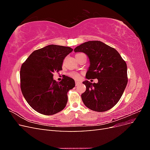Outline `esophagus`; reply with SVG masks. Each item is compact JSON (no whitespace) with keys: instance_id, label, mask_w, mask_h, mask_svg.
I'll list each match as a JSON object with an SVG mask.
<instances>
[{"instance_id":"1","label":"esophagus","mask_w":150,"mask_h":150,"mask_svg":"<svg viewBox=\"0 0 150 150\" xmlns=\"http://www.w3.org/2000/svg\"><path fill=\"white\" fill-rule=\"evenodd\" d=\"M81 81H76V82H75V84H76V86H79V84H81Z\"/></svg>"}]
</instances>
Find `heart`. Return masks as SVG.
<instances>
[{"label": "heart", "mask_w": 150, "mask_h": 150, "mask_svg": "<svg viewBox=\"0 0 150 150\" xmlns=\"http://www.w3.org/2000/svg\"><path fill=\"white\" fill-rule=\"evenodd\" d=\"M82 54H82V53L77 54L76 55V59H78L81 55H82ZM69 76L71 77V78H73V79H78L80 78V74L78 73V72H70V73L69 74Z\"/></svg>", "instance_id": "b5f03b06"}]
</instances>
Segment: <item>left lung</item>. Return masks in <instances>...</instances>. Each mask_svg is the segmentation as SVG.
<instances>
[{
	"instance_id": "obj_1",
	"label": "left lung",
	"mask_w": 150,
	"mask_h": 150,
	"mask_svg": "<svg viewBox=\"0 0 150 150\" xmlns=\"http://www.w3.org/2000/svg\"><path fill=\"white\" fill-rule=\"evenodd\" d=\"M74 51L85 53L89 59L86 78L98 80V83H83L86 87L81 94L85 106L98 112L110 110L119 101L128 83L126 62L115 49L98 40L84 42Z\"/></svg>"
}]
</instances>
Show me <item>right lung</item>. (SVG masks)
<instances>
[{
	"label": "right lung",
	"instance_id": "right-lung-1",
	"mask_svg": "<svg viewBox=\"0 0 150 150\" xmlns=\"http://www.w3.org/2000/svg\"><path fill=\"white\" fill-rule=\"evenodd\" d=\"M72 50L69 47L49 45L35 50L22 64V93L30 106L40 114H56L66 106L67 94L75 86L74 80L65 76L58 83L53 79V74L62 70L63 60Z\"/></svg>",
	"mask_w": 150,
	"mask_h": 150
}]
</instances>
